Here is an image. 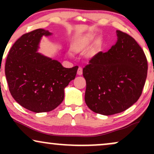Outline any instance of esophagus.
I'll return each instance as SVG.
<instances>
[{"mask_svg": "<svg viewBox=\"0 0 154 154\" xmlns=\"http://www.w3.org/2000/svg\"><path fill=\"white\" fill-rule=\"evenodd\" d=\"M77 75H82V69L81 67H79L78 70H77Z\"/></svg>", "mask_w": 154, "mask_h": 154, "instance_id": "esophagus-1", "label": "esophagus"}]
</instances>
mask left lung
Returning a JSON list of instances; mask_svg holds the SVG:
<instances>
[{"mask_svg":"<svg viewBox=\"0 0 154 154\" xmlns=\"http://www.w3.org/2000/svg\"><path fill=\"white\" fill-rule=\"evenodd\" d=\"M117 41L107 52L95 54L83 68L85 100L103 115L122 112L139 99L148 72L146 55L127 33L116 30Z\"/></svg>","mask_w":154,"mask_h":154,"instance_id":"1","label":"left lung"}]
</instances>
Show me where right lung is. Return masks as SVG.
<instances>
[{
    "mask_svg": "<svg viewBox=\"0 0 154 154\" xmlns=\"http://www.w3.org/2000/svg\"><path fill=\"white\" fill-rule=\"evenodd\" d=\"M38 29L19 38L10 49L5 65L9 91L19 104L35 113L56 109L64 98V88L75 78L78 66L65 68L56 60L38 53L43 36Z\"/></svg>",
    "mask_w": 154,
    "mask_h": 154,
    "instance_id": "right-lung-1",
    "label": "right lung"
}]
</instances>
